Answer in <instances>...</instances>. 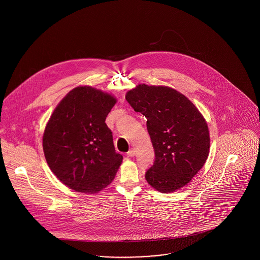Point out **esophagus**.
I'll return each mask as SVG.
<instances>
[{"label": "esophagus", "instance_id": "esophagus-1", "mask_svg": "<svg viewBox=\"0 0 260 260\" xmlns=\"http://www.w3.org/2000/svg\"><path fill=\"white\" fill-rule=\"evenodd\" d=\"M126 155H127L128 157H135V156H136V150L134 148L128 150V152L126 153Z\"/></svg>", "mask_w": 260, "mask_h": 260}]
</instances>
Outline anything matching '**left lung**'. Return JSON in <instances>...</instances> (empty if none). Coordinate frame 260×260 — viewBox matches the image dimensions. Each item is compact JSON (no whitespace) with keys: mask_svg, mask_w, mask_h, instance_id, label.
Listing matches in <instances>:
<instances>
[{"mask_svg":"<svg viewBox=\"0 0 260 260\" xmlns=\"http://www.w3.org/2000/svg\"><path fill=\"white\" fill-rule=\"evenodd\" d=\"M125 99L147 119L155 151V161L145 173L147 182L161 193L186 185L209 156L210 134L202 114L171 87L139 85Z\"/></svg>","mask_w":260,"mask_h":260,"instance_id":"obj_1","label":"left lung"}]
</instances>
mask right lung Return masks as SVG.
<instances>
[{
    "mask_svg": "<svg viewBox=\"0 0 260 260\" xmlns=\"http://www.w3.org/2000/svg\"><path fill=\"white\" fill-rule=\"evenodd\" d=\"M116 103L110 94L78 87L62 99L43 136L51 172L63 184L98 193L114 179L123 156L116 152L106 117Z\"/></svg>",
    "mask_w": 260,
    "mask_h": 260,
    "instance_id": "1",
    "label": "right lung"
}]
</instances>
